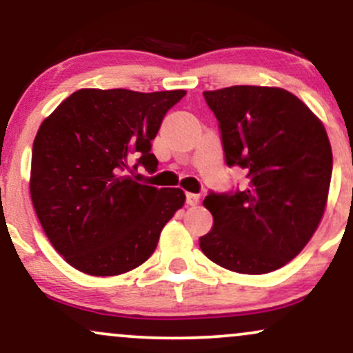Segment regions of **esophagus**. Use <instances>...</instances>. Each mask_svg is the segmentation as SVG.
I'll return each mask as SVG.
<instances>
[{"label":"esophagus","instance_id":"obj_1","mask_svg":"<svg viewBox=\"0 0 353 353\" xmlns=\"http://www.w3.org/2000/svg\"><path fill=\"white\" fill-rule=\"evenodd\" d=\"M185 197H188V204H189V205H197V204H199V201H201L199 194L188 192V194H185Z\"/></svg>","mask_w":353,"mask_h":353}]
</instances>
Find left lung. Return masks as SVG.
Segmentation results:
<instances>
[{
  "instance_id": "1",
  "label": "left lung",
  "mask_w": 353,
  "mask_h": 353,
  "mask_svg": "<svg viewBox=\"0 0 353 353\" xmlns=\"http://www.w3.org/2000/svg\"><path fill=\"white\" fill-rule=\"evenodd\" d=\"M219 121L225 164L247 171L245 189L212 192L214 225L201 250L232 272L267 274L292 261L319 228L329 196L325 128L292 92L230 86L204 91Z\"/></svg>"
}]
</instances>
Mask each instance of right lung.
Instances as JSON below:
<instances>
[{
    "mask_svg": "<svg viewBox=\"0 0 353 353\" xmlns=\"http://www.w3.org/2000/svg\"><path fill=\"white\" fill-rule=\"evenodd\" d=\"M184 96L182 89H79L39 125L31 201L52 247L74 269L119 275L156 250L185 194L143 184L134 174L139 165L157 169L151 141Z\"/></svg>",
    "mask_w": 353,
    "mask_h": 353,
    "instance_id": "1",
    "label": "right lung"
}]
</instances>
